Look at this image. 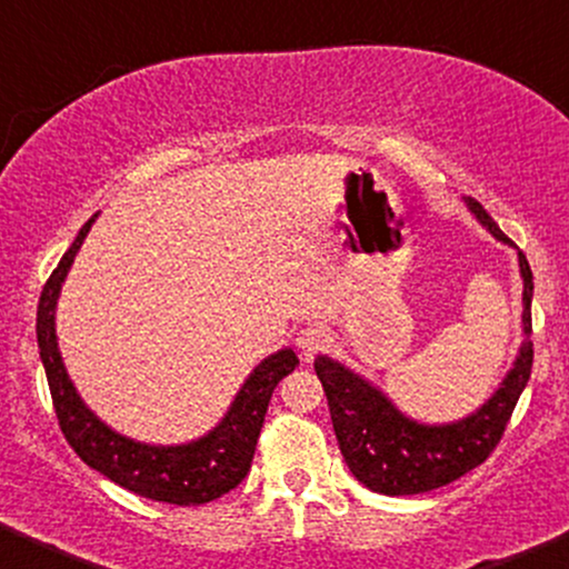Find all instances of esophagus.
<instances>
[{
    "mask_svg": "<svg viewBox=\"0 0 569 569\" xmlns=\"http://www.w3.org/2000/svg\"><path fill=\"white\" fill-rule=\"evenodd\" d=\"M298 348H300V356H303L306 361H311L313 356L319 353V350H325L329 346V335L325 327L319 325H308L298 332Z\"/></svg>",
    "mask_w": 569,
    "mask_h": 569,
    "instance_id": "1",
    "label": "esophagus"
}]
</instances>
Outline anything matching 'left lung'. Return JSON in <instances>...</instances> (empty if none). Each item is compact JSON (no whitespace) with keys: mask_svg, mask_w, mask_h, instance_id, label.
<instances>
[{"mask_svg":"<svg viewBox=\"0 0 569 569\" xmlns=\"http://www.w3.org/2000/svg\"><path fill=\"white\" fill-rule=\"evenodd\" d=\"M467 206L478 216L482 227L501 242L511 240L488 216L478 200L467 198ZM522 271V325L525 335H532L530 300L532 271L528 258L520 250ZM317 377L325 388L329 417L342 451V459L356 480L369 490L385 496H413L443 488L448 482L465 478L475 467L493 453L507 430L511 411L520 401L532 369V342L525 340L517 356L515 369L496 390V396L475 411L472 417L453 425L427 427L406 419L380 390L371 388L359 375L340 367L338 361L319 356L313 361Z\"/></svg>","mask_w":569,"mask_h":569,"instance_id":"left-lung-1","label":"left lung"}]
</instances>
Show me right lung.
<instances>
[{"mask_svg":"<svg viewBox=\"0 0 569 569\" xmlns=\"http://www.w3.org/2000/svg\"><path fill=\"white\" fill-rule=\"evenodd\" d=\"M91 223H94V216L83 223L79 237L60 258L58 269L49 273L37 311L39 356L47 371L60 430L66 435L68 446L81 456V461H87L91 469L131 493L152 501L179 503V507H198V503L221 499L231 488L240 486L244 475L250 472L271 392L282 382V377L298 367V356L284 348L258 363L221 425L194 443L144 446L104 427L83 406L73 382L68 380L58 338H54V306H58L62 279H66Z\"/></svg>","mask_w":569,"mask_h":569,"instance_id":"obj_1","label":"right lung"}]
</instances>
